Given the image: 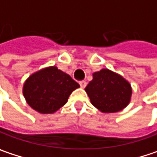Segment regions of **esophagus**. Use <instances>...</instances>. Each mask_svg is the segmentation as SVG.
I'll use <instances>...</instances> for the list:
<instances>
[{
  "label": "esophagus",
  "instance_id": "esophagus-1",
  "mask_svg": "<svg viewBox=\"0 0 157 157\" xmlns=\"http://www.w3.org/2000/svg\"><path fill=\"white\" fill-rule=\"evenodd\" d=\"M79 85H80V86L82 87V88H85L86 87V82L84 81V80H82V81H79Z\"/></svg>",
  "mask_w": 157,
  "mask_h": 157
}]
</instances>
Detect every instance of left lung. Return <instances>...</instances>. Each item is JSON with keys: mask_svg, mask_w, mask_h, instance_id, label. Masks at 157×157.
<instances>
[{"mask_svg": "<svg viewBox=\"0 0 157 157\" xmlns=\"http://www.w3.org/2000/svg\"><path fill=\"white\" fill-rule=\"evenodd\" d=\"M91 104L102 113H117L129 104L132 89L121 75L108 69L93 74V79L86 86Z\"/></svg>", "mask_w": 157, "mask_h": 157, "instance_id": "8db88e82", "label": "left lung"}]
</instances>
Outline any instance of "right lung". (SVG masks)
Wrapping results in <instances>:
<instances>
[{"mask_svg":"<svg viewBox=\"0 0 157 157\" xmlns=\"http://www.w3.org/2000/svg\"><path fill=\"white\" fill-rule=\"evenodd\" d=\"M79 87L71 77L55 66L42 69L29 76L23 86V95L28 105L40 113H53L68 101Z\"/></svg>","mask_w":157,"mask_h":157,"instance_id":"right-lung-1","label":"right lung"}]
</instances>
